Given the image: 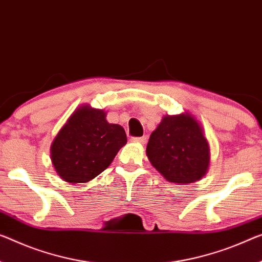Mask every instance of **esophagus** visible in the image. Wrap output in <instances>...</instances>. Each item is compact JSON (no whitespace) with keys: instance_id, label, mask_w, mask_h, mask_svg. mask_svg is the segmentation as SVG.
I'll return each instance as SVG.
<instances>
[{"instance_id":"34e87169","label":"esophagus","mask_w":262,"mask_h":262,"mask_svg":"<svg viewBox=\"0 0 262 262\" xmlns=\"http://www.w3.org/2000/svg\"><path fill=\"white\" fill-rule=\"evenodd\" d=\"M131 142L138 143V144H145L147 142V137H135V138H131Z\"/></svg>"}]
</instances>
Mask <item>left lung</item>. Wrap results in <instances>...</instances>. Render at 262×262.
<instances>
[{"mask_svg": "<svg viewBox=\"0 0 262 262\" xmlns=\"http://www.w3.org/2000/svg\"><path fill=\"white\" fill-rule=\"evenodd\" d=\"M146 156L167 182L184 185L206 174L211 150L199 120L186 111L164 116L150 136Z\"/></svg>", "mask_w": 262, "mask_h": 262, "instance_id": "1", "label": "left lung"}]
</instances>
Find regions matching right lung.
I'll use <instances>...</instances> for the list:
<instances>
[{
  "mask_svg": "<svg viewBox=\"0 0 262 262\" xmlns=\"http://www.w3.org/2000/svg\"><path fill=\"white\" fill-rule=\"evenodd\" d=\"M123 126L106 112L84 104L72 112L50 146L51 163L64 182L88 183L100 174L126 144Z\"/></svg>",
  "mask_w": 262,
  "mask_h": 262,
  "instance_id": "right-lung-1",
  "label": "right lung"
}]
</instances>
